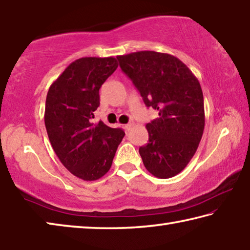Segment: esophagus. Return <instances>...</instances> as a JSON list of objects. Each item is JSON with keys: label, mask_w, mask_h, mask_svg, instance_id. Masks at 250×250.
<instances>
[{"label": "esophagus", "mask_w": 250, "mask_h": 250, "mask_svg": "<svg viewBox=\"0 0 250 250\" xmlns=\"http://www.w3.org/2000/svg\"><path fill=\"white\" fill-rule=\"evenodd\" d=\"M132 127H133L132 123H129V124H126V125L124 126V128H125L126 130H127V132H128V130H130V128H132Z\"/></svg>", "instance_id": "34e87169"}]
</instances>
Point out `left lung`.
<instances>
[{
  "label": "left lung",
  "mask_w": 250,
  "mask_h": 250,
  "mask_svg": "<svg viewBox=\"0 0 250 250\" xmlns=\"http://www.w3.org/2000/svg\"><path fill=\"white\" fill-rule=\"evenodd\" d=\"M117 60L147 107L158 110L159 117L146 125L148 143L140 147L144 166L155 177H174L193 158L205 127L197 77L167 53L141 51Z\"/></svg>",
  "instance_id": "obj_1"
}]
</instances>
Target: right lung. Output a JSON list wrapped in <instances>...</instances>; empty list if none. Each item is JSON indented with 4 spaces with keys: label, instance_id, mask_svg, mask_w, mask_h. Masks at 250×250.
I'll return each instance as SVG.
<instances>
[{
    "label": "right lung",
    "instance_id": "obj_1",
    "mask_svg": "<svg viewBox=\"0 0 250 250\" xmlns=\"http://www.w3.org/2000/svg\"><path fill=\"white\" fill-rule=\"evenodd\" d=\"M117 66L113 56L82 57L47 92L44 122L51 145L65 168L83 181H96L107 173L125 135L92 120L100 106V88Z\"/></svg>",
    "mask_w": 250,
    "mask_h": 250
}]
</instances>
